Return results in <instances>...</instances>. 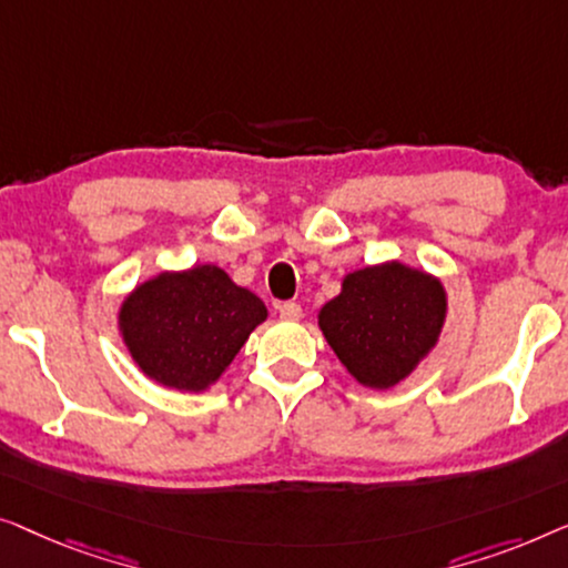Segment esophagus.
I'll return each mask as SVG.
<instances>
[{
  "instance_id": "34e87169",
  "label": "esophagus",
  "mask_w": 568,
  "mask_h": 568,
  "mask_svg": "<svg viewBox=\"0 0 568 568\" xmlns=\"http://www.w3.org/2000/svg\"><path fill=\"white\" fill-rule=\"evenodd\" d=\"M277 311H281V318H285V322H298L301 314H303L301 306H298V303H295V301L281 303V308H277Z\"/></svg>"
}]
</instances>
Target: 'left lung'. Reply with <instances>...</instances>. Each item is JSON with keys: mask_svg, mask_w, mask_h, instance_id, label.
Instances as JSON below:
<instances>
[{"mask_svg": "<svg viewBox=\"0 0 568 568\" xmlns=\"http://www.w3.org/2000/svg\"><path fill=\"white\" fill-rule=\"evenodd\" d=\"M316 318L345 371L365 388L388 390L440 342L447 291L427 270L386 260L342 277Z\"/></svg>", "mask_w": 568, "mask_h": 568, "instance_id": "8db88e82", "label": "left lung"}]
</instances>
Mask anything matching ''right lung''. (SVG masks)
Segmentation results:
<instances>
[{"mask_svg":"<svg viewBox=\"0 0 568 568\" xmlns=\"http://www.w3.org/2000/svg\"><path fill=\"white\" fill-rule=\"evenodd\" d=\"M267 306L231 281L226 270H164L123 295L118 334L149 381L203 394L234 363Z\"/></svg>","mask_w":568,"mask_h":568,"instance_id":"add662e5","label":"right lung"}]
</instances>
